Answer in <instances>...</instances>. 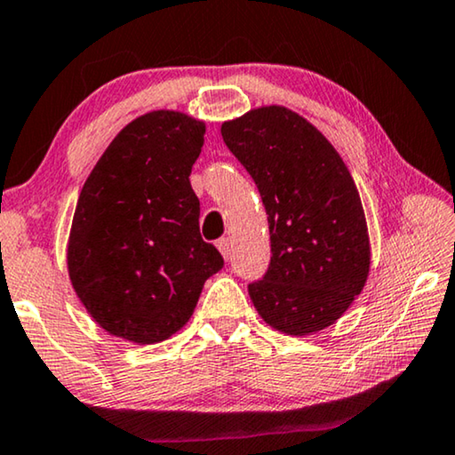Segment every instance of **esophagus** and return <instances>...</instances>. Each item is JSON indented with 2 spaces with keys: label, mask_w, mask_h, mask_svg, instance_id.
<instances>
[{
  "label": "esophagus",
  "mask_w": 455,
  "mask_h": 455,
  "mask_svg": "<svg viewBox=\"0 0 455 455\" xmlns=\"http://www.w3.org/2000/svg\"><path fill=\"white\" fill-rule=\"evenodd\" d=\"M216 247L220 249L222 258H225V259L230 258V241L227 239V236H222V239H219V243H216Z\"/></svg>",
  "instance_id": "obj_1"
}]
</instances>
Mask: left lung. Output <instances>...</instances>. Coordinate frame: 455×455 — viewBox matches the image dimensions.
Returning a JSON list of instances; mask_svg holds the SVG:
<instances>
[{
  "label": "left lung",
  "mask_w": 455,
  "mask_h": 455,
  "mask_svg": "<svg viewBox=\"0 0 455 455\" xmlns=\"http://www.w3.org/2000/svg\"><path fill=\"white\" fill-rule=\"evenodd\" d=\"M227 148L258 185L272 258L247 286L274 330L328 328L367 283L371 247L356 185L323 133L284 107L253 108L220 127Z\"/></svg>",
  "instance_id": "8db88e82"
}]
</instances>
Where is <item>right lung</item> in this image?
Returning <instances> with one entry per match:
<instances>
[{
    "instance_id": "add662e5",
    "label": "right lung",
    "mask_w": 455,
    "mask_h": 455,
    "mask_svg": "<svg viewBox=\"0 0 455 455\" xmlns=\"http://www.w3.org/2000/svg\"><path fill=\"white\" fill-rule=\"evenodd\" d=\"M204 133V121L185 113H146L117 133L80 191L69 280L108 334L138 344L166 340L225 266L202 239L200 200L189 183Z\"/></svg>"
}]
</instances>
